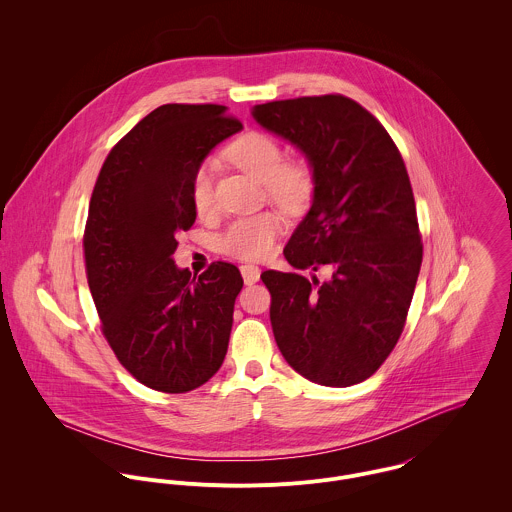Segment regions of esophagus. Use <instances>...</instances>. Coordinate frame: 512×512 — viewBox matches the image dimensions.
I'll return each instance as SVG.
<instances>
[{"label":"esophagus","mask_w":512,"mask_h":512,"mask_svg":"<svg viewBox=\"0 0 512 512\" xmlns=\"http://www.w3.org/2000/svg\"><path fill=\"white\" fill-rule=\"evenodd\" d=\"M240 272H242V278H244L246 286H252V284H256L260 280V268L254 266V264L240 266Z\"/></svg>","instance_id":"1"}]
</instances>
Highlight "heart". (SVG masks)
Listing matches in <instances>:
<instances>
[{
	"label": "heart",
	"mask_w": 512,
	"mask_h": 512,
	"mask_svg": "<svg viewBox=\"0 0 512 512\" xmlns=\"http://www.w3.org/2000/svg\"><path fill=\"white\" fill-rule=\"evenodd\" d=\"M228 159L262 181L268 195L288 211H297L309 197V169L299 161H284V151L276 138L264 132H246L226 147ZM213 163L205 161L191 177V201L197 213L213 207ZM284 219L276 211L236 219L222 234L220 250L240 260H262L274 250Z\"/></svg>",
	"instance_id": "1"
}]
</instances>
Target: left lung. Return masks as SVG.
<instances>
[{
	"label": "left lung",
	"mask_w": 512,
	"mask_h": 512,
	"mask_svg": "<svg viewBox=\"0 0 512 512\" xmlns=\"http://www.w3.org/2000/svg\"><path fill=\"white\" fill-rule=\"evenodd\" d=\"M252 116L311 169V207L286 260L297 270H331L325 280L262 272L276 343L315 384L363 382L398 343L422 266L404 159L382 124L341 94L256 104Z\"/></svg>",
	"instance_id": "1"
}]
</instances>
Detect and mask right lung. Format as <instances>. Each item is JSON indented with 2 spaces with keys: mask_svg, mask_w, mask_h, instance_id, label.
I'll use <instances>...</instances> for the list:
<instances>
[{
  "mask_svg": "<svg viewBox=\"0 0 512 512\" xmlns=\"http://www.w3.org/2000/svg\"><path fill=\"white\" fill-rule=\"evenodd\" d=\"M242 124L219 104H163L108 153L84 230L88 288L102 333L147 388L179 394L219 370L242 276L213 262L177 268V232L197 219L191 177Z\"/></svg>",
  "mask_w": 512,
  "mask_h": 512,
  "instance_id": "obj_1",
  "label": "right lung"
}]
</instances>
